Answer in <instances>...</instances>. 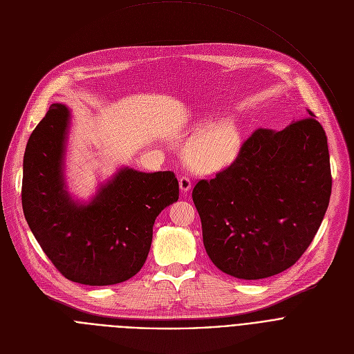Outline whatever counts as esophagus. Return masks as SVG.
Instances as JSON below:
<instances>
[{
    "instance_id": "34e87169",
    "label": "esophagus",
    "mask_w": 354,
    "mask_h": 354,
    "mask_svg": "<svg viewBox=\"0 0 354 354\" xmlns=\"http://www.w3.org/2000/svg\"><path fill=\"white\" fill-rule=\"evenodd\" d=\"M178 183H180V189H181L183 192H187V191H189V188H191V185H192V183H191L189 177H187V176H183V177H180Z\"/></svg>"
}]
</instances>
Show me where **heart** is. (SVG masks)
<instances>
[{
    "label": "heart",
    "mask_w": 354,
    "mask_h": 354,
    "mask_svg": "<svg viewBox=\"0 0 354 354\" xmlns=\"http://www.w3.org/2000/svg\"><path fill=\"white\" fill-rule=\"evenodd\" d=\"M239 146L238 129L229 124H221L208 128L191 142L187 149V159L195 170L214 171L232 162Z\"/></svg>",
    "instance_id": "obj_1"
}]
</instances>
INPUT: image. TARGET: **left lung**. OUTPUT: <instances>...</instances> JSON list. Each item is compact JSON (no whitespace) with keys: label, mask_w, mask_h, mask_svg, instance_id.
Segmentation results:
<instances>
[{"label":"left lung","mask_w":354,"mask_h":354,"mask_svg":"<svg viewBox=\"0 0 354 354\" xmlns=\"http://www.w3.org/2000/svg\"><path fill=\"white\" fill-rule=\"evenodd\" d=\"M286 129H256L230 166L192 189L205 250L236 279L290 268L322 223L332 192L328 139L312 111Z\"/></svg>","instance_id":"8db88e82"}]
</instances>
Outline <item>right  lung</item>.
<instances>
[{
  "mask_svg": "<svg viewBox=\"0 0 354 354\" xmlns=\"http://www.w3.org/2000/svg\"><path fill=\"white\" fill-rule=\"evenodd\" d=\"M68 109L52 104L24 156L22 208L45 254L63 276L86 286L129 280L150 250L154 221L178 200L173 171L122 169L87 205L64 189L63 151Z\"/></svg>",
  "mask_w": 354,
  "mask_h": 354,
  "instance_id": "1",
  "label": "right lung"
}]
</instances>
